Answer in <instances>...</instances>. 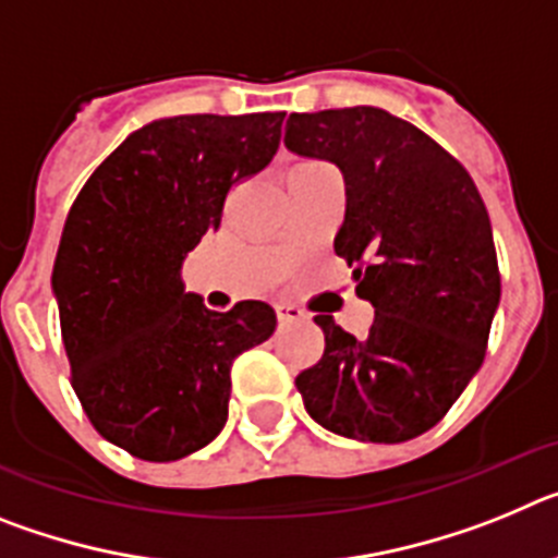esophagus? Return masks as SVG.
<instances>
[{
  "label": "esophagus",
  "instance_id": "34e87169",
  "mask_svg": "<svg viewBox=\"0 0 558 558\" xmlns=\"http://www.w3.org/2000/svg\"><path fill=\"white\" fill-rule=\"evenodd\" d=\"M276 315H279V322L282 324H295L307 318L302 307H295V304H288V302H276Z\"/></svg>",
  "mask_w": 558,
  "mask_h": 558
}]
</instances>
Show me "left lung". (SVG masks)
I'll return each instance as SVG.
<instances>
[{
	"label": "left lung",
	"instance_id": "obj_1",
	"mask_svg": "<svg viewBox=\"0 0 558 558\" xmlns=\"http://www.w3.org/2000/svg\"><path fill=\"white\" fill-rule=\"evenodd\" d=\"M284 147L343 175L335 254L374 307L366 338L315 315L327 347L295 388L329 433L411 441L450 411L486 354L500 304L486 206L445 147L383 108L290 113Z\"/></svg>",
	"mask_w": 558,
	"mask_h": 558
}]
</instances>
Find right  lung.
<instances>
[{
	"mask_svg": "<svg viewBox=\"0 0 558 558\" xmlns=\"http://www.w3.org/2000/svg\"><path fill=\"white\" fill-rule=\"evenodd\" d=\"M284 113H184L128 133L69 209L52 293L72 386L102 438L145 461L201 450L229 418L231 363L274 335L265 302L215 313L181 268L234 184L268 167Z\"/></svg>",
	"mask_w": 558,
	"mask_h": 558,
	"instance_id": "right-lung-1",
	"label": "right lung"
}]
</instances>
